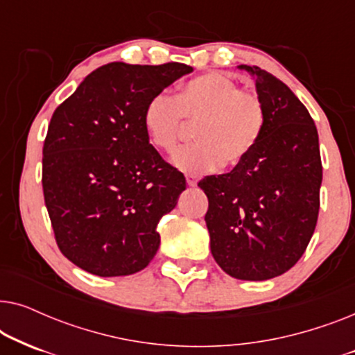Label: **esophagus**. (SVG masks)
Listing matches in <instances>:
<instances>
[{
	"mask_svg": "<svg viewBox=\"0 0 355 355\" xmlns=\"http://www.w3.org/2000/svg\"><path fill=\"white\" fill-rule=\"evenodd\" d=\"M186 182H187L189 187H196L197 186L196 176H191V174H189V176H186Z\"/></svg>",
	"mask_w": 355,
	"mask_h": 355,
	"instance_id": "esophagus-1",
	"label": "esophagus"
}]
</instances>
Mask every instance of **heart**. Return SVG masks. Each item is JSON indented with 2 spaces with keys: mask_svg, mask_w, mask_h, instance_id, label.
Here are the masks:
<instances>
[{
  "mask_svg": "<svg viewBox=\"0 0 355 355\" xmlns=\"http://www.w3.org/2000/svg\"><path fill=\"white\" fill-rule=\"evenodd\" d=\"M196 124L197 144L178 150L171 164L187 174L239 166L250 157L265 129V108L259 95L239 89L221 72H208L186 82L174 96L157 94L145 105L142 125L158 152L171 153Z\"/></svg>",
  "mask_w": 355,
  "mask_h": 355,
  "instance_id": "obj_1",
  "label": "heart"
}]
</instances>
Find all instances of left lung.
I'll return each mask as SVG.
<instances>
[{
    "label": "left lung",
    "instance_id": "1",
    "mask_svg": "<svg viewBox=\"0 0 355 355\" xmlns=\"http://www.w3.org/2000/svg\"><path fill=\"white\" fill-rule=\"evenodd\" d=\"M255 80L265 129L232 171L207 176L205 215L213 259L236 279L265 281L297 263L317 225L322 186L318 132L284 82L257 66H237Z\"/></svg>",
    "mask_w": 355,
    "mask_h": 355
}]
</instances>
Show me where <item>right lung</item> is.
Wrapping results in <instances>:
<instances>
[{
  "label": "right lung",
  "mask_w": 355,
  "mask_h": 355,
  "mask_svg": "<svg viewBox=\"0 0 355 355\" xmlns=\"http://www.w3.org/2000/svg\"><path fill=\"white\" fill-rule=\"evenodd\" d=\"M191 66L110 62L58 106L43 145V196L60 250L96 276H128L157 254L159 218L186 179L150 145L147 101Z\"/></svg>",
  "instance_id": "obj_1"
}]
</instances>
